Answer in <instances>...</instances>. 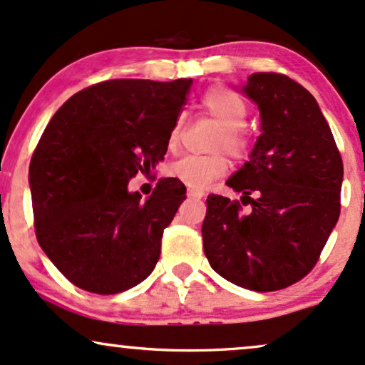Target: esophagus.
<instances>
[{"label": "esophagus", "instance_id": "1", "mask_svg": "<svg viewBox=\"0 0 365 365\" xmlns=\"http://www.w3.org/2000/svg\"><path fill=\"white\" fill-rule=\"evenodd\" d=\"M203 192L201 191H195V190H187V198H191V200H201L203 198Z\"/></svg>", "mask_w": 365, "mask_h": 365}]
</instances>
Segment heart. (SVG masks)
Here are the masks:
<instances>
[{"instance_id":"heart-1","label":"heart","mask_w":365,"mask_h":365,"mask_svg":"<svg viewBox=\"0 0 365 365\" xmlns=\"http://www.w3.org/2000/svg\"><path fill=\"white\" fill-rule=\"evenodd\" d=\"M200 107L205 114L220 124V133L217 135L213 150H225L235 160H244L250 157L252 138L250 131L244 128L247 119L246 101L227 87H212L200 98ZM184 118L175 119L169 135L167 148L170 152L178 150L181 143ZM229 170V162L222 153L213 155H186L167 165V175L186 184L190 190L203 191L215 179L225 175Z\"/></svg>"}]
</instances>
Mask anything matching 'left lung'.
<instances>
[{
    "label": "left lung",
    "instance_id": "1",
    "mask_svg": "<svg viewBox=\"0 0 365 365\" xmlns=\"http://www.w3.org/2000/svg\"><path fill=\"white\" fill-rule=\"evenodd\" d=\"M258 104L261 130L227 186L237 200L210 195L201 227L205 255L220 277L273 292L302 280L318 263L340 217L344 162L318 102L280 73H252L244 85Z\"/></svg>",
    "mask_w": 365,
    "mask_h": 365
}]
</instances>
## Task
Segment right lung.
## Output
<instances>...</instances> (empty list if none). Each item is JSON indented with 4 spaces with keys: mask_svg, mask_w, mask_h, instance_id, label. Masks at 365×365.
<instances>
[{
    "mask_svg": "<svg viewBox=\"0 0 365 365\" xmlns=\"http://www.w3.org/2000/svg\"><path fill=\"white\" fill-rule=\"evenodd\" d=\"M192 80H107L68 98L42 133L29 181L37 241L73 285L110 295L143 282L186 187L162 179L128 191L164 160Z\"/></svg>",
    "mask_w": 365,
    "mask_h": 365,
    "instance_id": "add662e5",
    "label": "right lung"
}]
</instances>
